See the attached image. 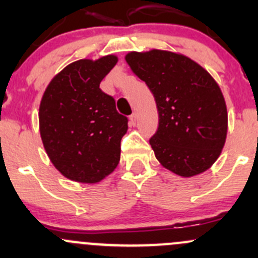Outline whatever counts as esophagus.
Here are the masks:
<instances>
[{
    "label": "esophagus",
    "instance_id": "obj_1",
    "mask_svg": "<svg viewBox=\"0 0 258 258\" xmlns=\"http://www.w3.org/2000/svg\"><path fill=\"white\" fill-rule=\"evenodd\" d=\"M130 124H131V126H135V124H136V113H132L131 116H130Z\"/></svg>",
    "mask_w": 258,
    "mask_h": 258
}]
</instances>
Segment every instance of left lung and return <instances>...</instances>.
<instances>
[{
	"instance_id": "1",
	"label": "left lung",
	"mask_w": 258,
	"mask_h": 258,
	"mask_svg": "<svg viewBox=\"0 0 258 258\" xmlns=\"http://www.w3.org/2000/svg\"><path fill=\"white\" fill-rule=\"evenodd\" d=\"M124 58L157 105L158 128L150 145L158 162L182 177L209 170L227 136V108L217 82L176 52H128Z\"/></svg>"
}]
</instances>
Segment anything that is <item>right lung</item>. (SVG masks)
<instances>
[{
    "label": "right lung",
    "mask_w": 258,
    "mask_h": 258,
    "mask_svg": "<svg viewBox=\"0 0 258 258\" xmlns=\"http://www.w3.org/2000/svg\"><path fill=\"white\" fill-rule=\"evenodd\" d=\"M117 61V56L108 54L72 62L51 80L41 100L43 147L54 167L72 181L100 182L119 162L128 119L100 88Z\"/></svg>",
    "instance_id": "obj_1"
}]
</instances>
